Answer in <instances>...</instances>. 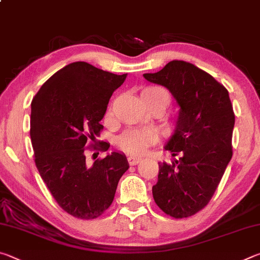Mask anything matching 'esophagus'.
Segmentation results:
<instances>
[{"label": "esophagus", "mask_w": 260, "mask_h": 260, "mask_svg": "<svg viewBox=\"0 0 260 260\" xmlns=\"http://www.w3.org/2000/svg\"><path fill=\"white\" fill-rule=\"evenodd\" d=\"M127 160H128L129 165H138L139 162L141 161V158L140 157H133V156H129L127 158Z\"/></svg>", "instance_id": "34e87169"}]
</instances>
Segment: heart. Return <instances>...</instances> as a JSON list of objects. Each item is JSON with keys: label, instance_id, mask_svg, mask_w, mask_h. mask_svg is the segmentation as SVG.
Wrapping results in <instances>:
<instances>
[{"label": "heart", "instance_id": "heart-1", "mask_svg": "<svg viewBox=\"0 0 260 260\" xmlns=\"http://www.w3.org/2000/svg\"><path fill=\"white\" fill-rule=\"evenodd\" d=\"M141 96L147 105H158L162 109V111L171 102L169 91L158 86L146 87L141 93ZM175 126H177L175 119L167 120V131H173ZM156 141L157 134L151 129H128L117 139V146L120 150L129 155H142Z\"/></svg>", "mask_w": 260, "mask_h": 260}]
</instances>
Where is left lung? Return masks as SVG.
Masks as SVG:
<instances>
[{"mask_svg": "<svg viewBox=\"0 0 260 260\" xmlns=\"http://www.w3.org/2000/svg\"><path fill=\"white\" fill-rule=\"evenodd\" d=\"M143 77L167 88L180 108L164 147L173 160L158 162L153 200L171 217H190L209 203L232 159L235 114L230 94L212 76L183 60Z\"/></svg>", "mask_w": 260, "mask_h": 260, "instance_id": "obj_1", "label": "left lung"}]
</instances>
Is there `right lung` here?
<instances>
[{
	"instance_id": "right-lung-1",
	"label": "right lung",
	"mask_w": 260,
	"mask_h": 260,
	"mask_svg": "<svg viewBox=\"0 0 260 260\" xmlns=\"http://www.w3.org/2000/svg\"><path fill=\"white\" fill-rule=\"evenodd\" d=\"M126 77L76 61L48 79L30 104L35 165L58 205L76 218L100 217L129 167L121 152L108 153L91 166L85 156L87 143L96 142L103 128L110 98Z\"/></svg>"
}]
</instances>
